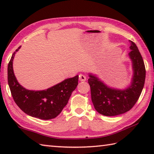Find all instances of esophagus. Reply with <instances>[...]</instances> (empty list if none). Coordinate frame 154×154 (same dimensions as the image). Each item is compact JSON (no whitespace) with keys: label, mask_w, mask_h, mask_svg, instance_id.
I'll return each mask as SVG.
<instances>
[{"label":"esophagus","mask_w":154,"mask_h":154,"mask_svg":"<svg viewBox=\"0 0 154 154\" xmlns=\"http://www.w3.org/2000/svg\"><path fill=\"white\" fill-rule=\"evenodd\" d=\"M79 81L80 82H85V80H86V77L85 76V75H83L82 74L79 75Z\"/></svg>","instance_id":"esophagus-1"}]
</instances>
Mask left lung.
Listing matches in <instances>:
<instances>
[{
  "label": "left lung",
  "instance_id": "obj_1",
  "mask_svg": "<svg viewBox=\"0 0 154 154\" xmlns=\"http://www.w3.org/2000/svg\"><path fill=\"white\" fill-rule=\"evenodd\" d=\"M130 43L128 57L132 62L131 82L124 89L109 86L96 75L88 74L91 97L96 111L105 116L123 114L132 108L141 94L145 80L144 62L137 46Z\"/></svg>",
  "mask_w": 154,
  "mask_h": 154
}]
</instances>
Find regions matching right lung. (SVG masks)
<instances>
[{
    "label": "right lung",
    "instance_id": "obj_1",
    "mask_svg": "<svg viewBox=\"0 0 154 154\" xmlns=\"http://www.w3.org/2000/svg\"><path fill=\"white\" fill-rule=\"evenodd\" d=\"M8 64V84L15 103L25 113L41 119L56 118L68 103L72 92L78 85L79 75L68 78L54 86L43 90H30L20 85L15 76L13 68L15 54Z\"/></svg>",
    "mask_w": 154,
    "mask_h": 154
}]
</instances>
